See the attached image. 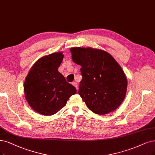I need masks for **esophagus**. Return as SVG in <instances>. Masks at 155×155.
<instances>
[{
    "label": "esophagus",
    "instance_id": "34e87169",
    "mask_svg": "<svg viewBox=\"0 0 155 155\" xmlns=\"http://www.w3.org/2000/svg\"><path fill=\"white\" fill-rule=\"evenodd\" d=\"M72 85H73V86L75 87L77 89H78V87H77V82H73V83H72Z\"/></svg>",
    "mask_w": 155,
    "mask_h": 155
}]
</instances>
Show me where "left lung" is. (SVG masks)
<instances>
[{"instance_id":"8db88e82","label":"left lung","mask_w":155,"mask_h":155,"mask_svg":"<svg viewBox=\"0 0 155 155\" xmlns=\"http://www.w3.org/2000/svg\"><path fill=\"white\" fill-rule=\"evenodd\" d=\"M70 51L73 62L81 66L78 94L88 108L99 115L115 110L127 89V78L121 67L104 50L73 47Z\"/></svg>"}]
</instances>
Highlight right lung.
<instances>
[{"mask_svg": "<svg viewBox=\"0 0 155 155\" xmlns=\"http://www.w3.org/2000/svg\"><path fill=\"white\" fill-rule=\"evenodd\" d=\"M63 57L60 51L41 57L34 63L25 78V98L32 109L42 115L56 114L77 93L75 87L58 71Z\"/></svg>", "mask_w": 155, "mask_h": 155, "instance_id": "right-lung-1", "label": "right lung"}]
</instances>
